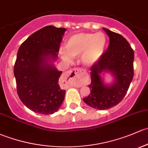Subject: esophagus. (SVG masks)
Wrapping results in <instances>:
<instances>
[{
  "instance_id": "obj_1",
  "label": "esophagus",
  "mask_w": 148,
  "mask_h": 148,
  "mask_svg": "<svg viewBox=\"0 0 148 148\" xmlns=\"http://www.w3.org/2000/svg\"><path fill=\"white\" fill-rule=\"evenodd\" d=\"M84 71L79 68H74V69L70 70L66 74V76L67 77H69L70 79L75 78V77H81L84 75ZM84 82V81H83Z\"/></svg>"
}]
</instances>
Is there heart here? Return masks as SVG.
<instances>
[{
  "label": "heart",
  "instance_id": "b5f03b06",
  "mask_svg": "<svg viewBox=\"0 0 148 148\" xmlns=\"http://www.w3.org/2000/svg\"><path fill=\"white\" fill-rule=\"evenodd\" d=\"M106 35L103 32L79 33L68 39L65 51H62V57L71 62V57L82 55V62L88 66H93L99 61L107 47Z\"/></svg>",
  "mask_w": 148,
  "mask_h": 148
}]
</instances>
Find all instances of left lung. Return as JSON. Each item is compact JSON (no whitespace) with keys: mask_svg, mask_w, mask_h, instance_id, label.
Segmentation results:
<instances>
[{"mask_svg":"<svg viewBox=\"0 0 148 148\" xmlns=\"http://www.w3.org/2000/svg\"><path fill=\"white\" fill-rule=\"evenodd\" d=\"M109 37V46L99 61L91 68V92L83 101L99 110L111 108L119 103L126 94L133 78L134 52L122 35L103 28ZM110 73L111 84L105 83L103 76Z\"/></svg>","mask_w":148,"mask_h":148,"instance_id":"left-lung-1","label":"left lung"}]
</instances>
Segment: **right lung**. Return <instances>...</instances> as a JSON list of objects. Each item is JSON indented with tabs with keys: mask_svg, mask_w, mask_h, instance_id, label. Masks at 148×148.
Returning <instances> with one entry per match:
<instances>
[{
	"mask_svg": "<svg viewBox=\"0 0 148 148\" xmlns=\"http://www.w3.org/2000/svg\"><path fill=\"white\" fill-rule=\"evenodd\" d=\"M66 30L45 26L32 34L18 51L14 66L17 92L23 104L35 113L52 114L64 99L66 91L60 86L62 71L54 62Z\"/></svg>",
	"mask_w": 148,
	"mask_h": 148,
	"instance_id": "obj_1",
	"label": "right lung"
}]
</instances>
